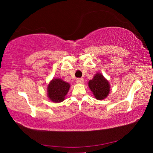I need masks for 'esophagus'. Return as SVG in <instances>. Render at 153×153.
Listing matches in <instances>:
<instances>
[{
	"label": "esophagus",
	"instance_id": "obj_1",
	"mask_svg": "<svg viewBox=\"0 0 153 153\" xmlns=\"http://www.w3.org/2000/svg\"><path fill=\"white\" fill-rule=\"evenodd\" d=\"M76 82L77 84H82L84 82V80L83 78H77L76 81Z\"/></svg>",
	"mask_w": 153,
	"mask_h": 153
}]
</instances>
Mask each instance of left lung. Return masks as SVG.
<instances>
[{
    "label": "left lung",
    "mask_w": 153,
    "mask_h": 153,
    "mask_svg": "<svg viewBox=\"0 0 153 153\" xmlns=\"http://www.w3.org/2000/svg\"><path fill=\"white\" fill-rule=\"evenodd\" d=\"M88 86L95 98L99 100L105 99L110 93V85L108 81L100 73H97L93 78L89 81Z\"/></svg>",
    "instance_id": "8db88e82"
}]
</instances>
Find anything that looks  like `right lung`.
I'll list each match as a JSON object with an SVG mask.
<instances>
[{
    "label": "right lung",
    "instance_id": "add662e5",
    "mask_svg": "<svg viewBox=\"0 0 153 153\" xmlns=\"http://www.w3.org/2000/svg\"><path fill=\"white\" fill-rule=\"evenodd\" d=\"M70 84L60 78H53L47 85V97L51 101L58 103L65 99Z\"/></svg>",
    "mask_w": 153,
    "mask_h": 153
}]
</instances>
